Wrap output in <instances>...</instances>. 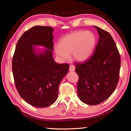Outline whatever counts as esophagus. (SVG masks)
Segmentation results:
<instances>
[{
	"mask_svg": "<svg viewBox=\"0 0 131 131\" xmlns=\"http://www.w3.org/2000/svg\"><path fill=\"white\" fill-rule=\"evenodd\" d=\"M75 70V67L72 65H70L69 66V70L70 72H72V71H74Z\"/></svg>",
	"mask_w": 131,
	"mask_h": 131,
	"instance_id": "1",
	"label": "esophagus"
}]
</instances>
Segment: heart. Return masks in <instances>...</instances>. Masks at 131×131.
Here are the masks:
<instances>
[{"label": "heart", "instance_id": "heart-1", "mask_svg": "<svg viewBox=\"0 0 131 131\" xmlns=\"http://www.w3.org/2000/svg\"><path fill=\"white\" fill-rule=\"evenodd\" d=\"M96 41V36L91 31L75 30L63 37L54 50L62 61L68 60L72 54L74 60L83 62L92 54Z\"/></svg>", "mask_w": 131, "mask_h": 131}]
</instances>
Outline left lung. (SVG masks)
Returning a JSON list of instances; mask_svg holds the SVG:
<instances>
[{"label": "left lung", "mask_w": 131, "mask_h": 131, "mask_svg": "<svg viewBox=\"0 0 131 131\" xmlns=\"http://www.w3.org/2000/svg\"><path fill=\"white\" fill-rule=\"evenodd\" d=\"M99 39L92 54L83 62H76L79 76L77 94L87 105H96L108 98L116 90L119 77L120 55L110 34L94 26Z\"/></svg>", "instance_id": "obj_1"}]
</instances>
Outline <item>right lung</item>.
<instances>
[{"label": "right lung", "mask_w": 131, "mask_h": 131, "mask_svg": "<svg viewBox=\"0 0 131 131\" xmlns=\"http://www.w3.org/2000/svg\"><path fill=\"white\" fill-rule=\"evenodd\" d=\"M50 26H35L18 41L12 61L14 83L20 96L36 107H46L56 101L59 84L69 65L59 64L52 57V32ZM34 45L48 48L37 54Z\"/></svg>", "instance_id": "obj_1"}]
</instances>
